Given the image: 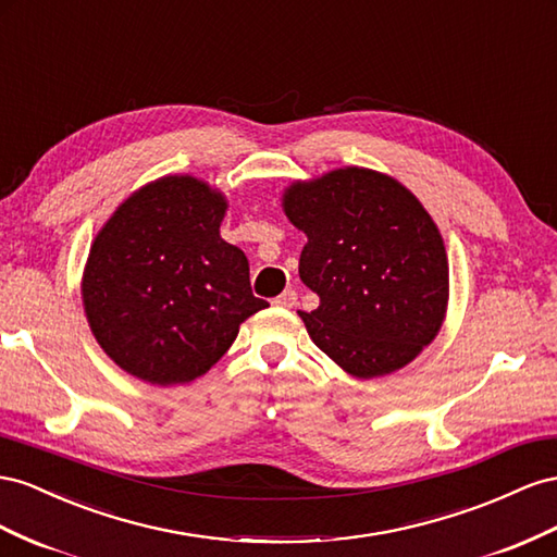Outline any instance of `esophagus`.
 <instances>
[{"instance_id": "obj_1", "label": "esophagus", "mask_w": 557, "mask_h": 557, "mask_svg": "<svg viewBox=\"0 0 557 557\" xmlns=\"http://www.w3.org/2000/svg\"><path fill=\"white\" fill-rule=\"evenodd\" d=\"M274 305L281 307V309H293V307L297 305V293H295V290L281 293V295L274 299Z\"/></svg>"}]
</instances>
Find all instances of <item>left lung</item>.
<instances>
[{"mask_svg":"<svg viewBox=\"0 0 557 557\" xmlns=\"http://www.w3.org/2000/svg\"><path fill=\"white\" fill-rule=\"evenodd\" d=\"M281 206L307 234L299 278L321 305L299 319L315 347L358 380L412 363L441 333L449 299L429 210L396 177L360 166L295 180Z\"/></svg>","mask_w":557,"mask_h":557,"instance_id":"obj_1","label":"left lung"}]
</instances>
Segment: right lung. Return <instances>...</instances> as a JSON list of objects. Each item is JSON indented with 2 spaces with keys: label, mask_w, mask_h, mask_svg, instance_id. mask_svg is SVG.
Returning <instances> with one entry per match:
<instances>
[{
  "label": "right lung",
  "mask_w": 557,
  "mask_h": 557,
  "mask_svg": "<svg viewBox=\"0 0 557 557\" xmlns=\"http://www.w3.org/2000/svg\"><path fill=\"white\" fill-rule=\"evenodd\" d=\"M227 197L206 180L163 175L135 189L96 234L82 276L86 321L124 372L147 384L199 380L238 327L267 309L248 258L224 242Z\"/></svg>",
  "instance_id": "1"
}]
</instances>
